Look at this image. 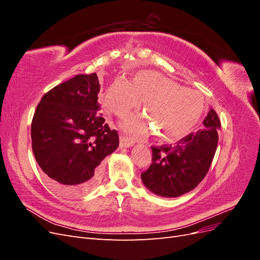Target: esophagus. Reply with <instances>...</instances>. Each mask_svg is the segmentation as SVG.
I'll return each mask as SVG.
<instances>
[{
    "mask_svg": "<svg viewBox=\"0 0 260 260\" xmlns=\"http://www.w3.org/2000/svg\"><path fill=\"white\" fill-rule=\"evenodd\" d=\"M135 144V141L129 139L128 137L121 136L120 137V147H130Z\"/></svg>",
    "mask_w": 260,
    "mask_h": 260,
    "instance_id": "34e87169",
    "label": "esophagus"
}]
</instances>
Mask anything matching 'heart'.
Wrapping results in <instances>:
<instances>
[{"label":"heart","mask_w":260,"mask_h":260,"mask_svg":"<svg viewBox=\"0 0 260 260\" xmlns=\"http://www.w3.org/2000/svg\"><path fill=\"white\" fill-rule=\"evenodd\" d=\"M142 101H145L143 109L148 122L158 132L156 136L168 142L185 137L199 121L205 105L200 91L185 88L151 70L138 73L132 82L124 78H117L103 96L104 106L117 117L128 115ZM122 125L137 136H142L147 131L145 117L131 116Z\"/></svg>","instance_id":"b5f03b06"}]
</instances>
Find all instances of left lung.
<instances>
[{"instance_id":"8db88e82","label":"left lung","mask_w":260,"mask_h":260,"mask_svg":"<svg viewBox=\"0 0 260 260\" xmlns=\"http://www.w3.org/2000/svg\"><path fill=\"white\" fill-rule=\"evenodd\" d=\"M204 127L176 145L152 146V165L141 174L143 184L162 198H178L192 191L205 178L217 149L219 117L210 108Z\"/></svg>"}]
</instances>
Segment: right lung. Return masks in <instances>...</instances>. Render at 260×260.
<instances>
[{
  "instance_id": "obj_1",
  "label": "right lung",
  "mask_w": 260,
  "mask_h": 260,
  "mask_svg": "<svg viewBox=\"0 0 260 260\" xmlns=\"http://www.w3.org/2000/svg\"><path fill=\"white\" fill-rule=\"evenodd\" d=\"M96 74L77 75L45 93L31 123L32 151L46 181L65 198L90 192L102 160L119 145L99 111Z\"/></svg>"
}]
</instances>
